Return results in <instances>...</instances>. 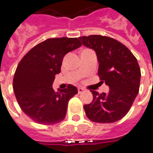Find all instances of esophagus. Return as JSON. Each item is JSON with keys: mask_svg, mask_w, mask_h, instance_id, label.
<instances>
[{"mask_svg": "<svg viewBox=\"0 0 153 153\" xmlns=\"http://www.w3.org/2000/svg\"><path fill=\"white\" fill-rule=\"evenodd\" d=\"M77 90H78V93H79V94H81V93H82V92H84V91H85L84 89L81 88V87H79V88L77 89Z\"/></svg>", "mask_w": 153, "mask_h": 153, "instance_id": "esophagus-1", "label": "esophagus"}]
</instances>
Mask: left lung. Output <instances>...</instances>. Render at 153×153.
<instances>
[{
  "label": "left lung",
  "instance_id": "1",
  "mask_svg": "<svg viewBox=\"0 0 153 153\" xmlns=\"http://www.w3.org/2000/svg\"><path fill=\"white\" fill-rule=\"evenodd\" d=\"M82 44L96 51L98 75L109 85V93L91 91L93 100L85 105V114L96 123H114L129 111L139 91L141 71L136 57L128 48L110 37H79Z\"/></svg>",
  "mask_w": 153,
  "mask_h": 153
}]
</instances>
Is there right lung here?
I'll list each match as a JSON object with an SVG mask.
<instances>
[{
  "instance_id": "obj_1",
  "label": "right lung",
  "mask_w": 153,
  "mask_h": 153,
  "mask_svg": "<svg viewBox=\"0 0 153 153\" xmlns=\"http://www.w3.org/2000/svg\"><path fill=\"white\" fill-rule=\"evenodd\" d=\"M81 46L77 38L48 39L19 62L13 79L15 96L23 112L35 123L52 125L65 119L68 101L77 89L68 85L55 92L52 85L65 55Z\"/></svg>"
}]
</instances>
